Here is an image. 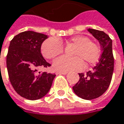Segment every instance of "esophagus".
Listing matches in <instances>:
<instances>
[{"label":"esophagus","mask_w":124,"mask_h":124,"mask_svg":"<svg viewBox=\"0 0 124 124\" xmlns=\"http://www.w3.org/2000/svg\"><path fill=\"white\" fill-rule=\"evenodd\" d=\"M67 72H62V71H57L56 74H67Z\"/></svg>","instance_id":"1"}]
</instances>
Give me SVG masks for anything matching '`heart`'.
<instances>
[{
	"mask_svg": "<svg viewBox=\"0 0 124 124\" xmlns=\"http://www.w3.org/2000/svg\"><path fill=\"white\" fill-rule=\"evenodd\" d=\"M67 44L76 46L72 51V57L61 56L53 62V68L56 71L67 72L80 71L86 65H93L98 62L101 55L100 47L95 42L85 36H75L66 42ZM41 53L48 60H51L62 53L64 48L60 41L55 38H49L41 45Z\"/></svg>",
	"mask_w": 124,
	"mask_h": 124,
	"instance_id": "obj_1",
	"label": "heart"
}]
</instances>
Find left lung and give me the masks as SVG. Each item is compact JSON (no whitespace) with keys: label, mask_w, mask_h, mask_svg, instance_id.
Here are the masks:
<instances>
[{"label":"left lung","mask_w":124,"mask_h":124,"mask_svg":"<svg viewBox=\"0 0 124 124\" xmlns=\"http://www.w3.org/2000/svg\"><path fill=\"white\" fill-rule=\"evenodd\" d=\"M88 31L98 40L103 52L92 71L78 74L79 81L73 86V90L81 98L90 100L99 98L109 88L114 71V56L112 41L107 33L93 29Z\"/></svg>","instance_id":"left-lung-1"}]
</instances>
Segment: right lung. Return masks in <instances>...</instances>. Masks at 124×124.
I'll list each match as a JSON object with an SVG mask.
<instances>
[{"instance_id": "obj_1", "label": "right lung", "mask_w": 124, "mask_h": 124, "mask_svg": "<svg viewBox=\"0 0 124 124\" xmlns=\"http://www.w3.org/2000/svg\"><path fill=\"white\" fill-rule=\"evenodd\" d=\"M47 37L32 31H24L16 35L9 46L6 64L10 81L20 96L30 100L45 96L56 76L37 72L40 67L51 66L40 53L41 45Z\"/></svg>"}]
</instances>
